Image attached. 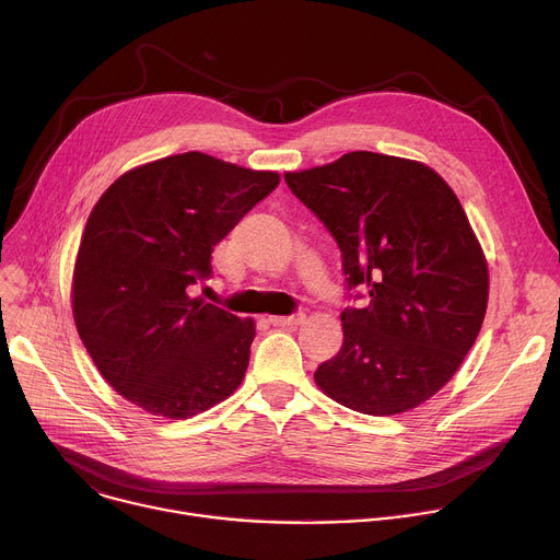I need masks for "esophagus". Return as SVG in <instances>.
I'll list each match as a JSON object with an SVG mask.
<instances>
[{
	"mask_svg": "<svg viewBox=\"0 0 560 560\" xmlns=\"http://www.w3.org/2000/svg\"><path fill=\"white\" fill-rule=\"evenodd\" d=\"M303 318H305L303 312H294V314H288V316H270V324L279 326V328H292V326L303 324Z\"/></svg>",
	"mask_w": 560,
	"mask_h": 560,
	"instance_id": "34e87169",
	"label": "esophagus"
}]
</instances>
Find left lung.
Returning <instances> with one entry per match:
<instances>
[{"mask_svg": "<svg viewBox=\"0 0 560 560\" xmlns=\"http://www.w3.org/2000/svg\"><path fill=\"white\" fill-rule=\"evenodd\" d=\"M285 184L337 238L348 290L370 294L341 312L343 348L316 385L372 417L421 406L460 368L488 310V261L458 197L430 166L368 150Z\"/></svg>", "mask_w": 560, "mask_h": 560, "instance_id": "1", "label": "left lung"}]
</instances>
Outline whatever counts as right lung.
<instances>
[{
	"label": "right lung",
	"mask_w": 560,
	"mask_h": 560,
	"mask_svg": "<svg viewBox=\"0 0 560 560\" xmlns=\"http://www.w3.org/2000/svg\"><path fill=\"white\" fill-rule=\"evenodd\" d=\"M203 152L124 173L95 203L72 270V316L93 363L148 415L190 419L242 385L253 318L192 299L221 238L279 186Z\"/></svg>",
	"instance_id": "obj_1"
}]
</instances>
